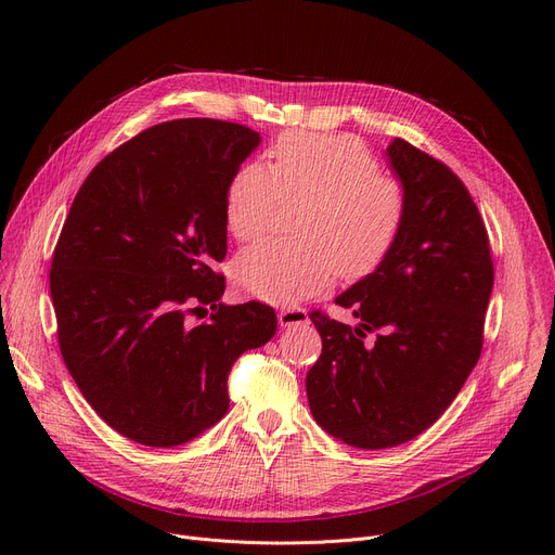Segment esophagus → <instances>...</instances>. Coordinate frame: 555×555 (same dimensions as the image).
Returning <instances> with one entry per match:
<instances>
[{
	"label": "esophagus",
	"instance_id": "obj_1",
	"mask_svg": "<svg viewBox=\"0 0 555 555\" xmlns=\"http://www.w3.org/2000/svg\"><path fill=\"white\" fill-rule=\"evenodd\" d=\"M279 324L285 328L308 324V312L304 308H283L279 312Z\"/></svg>",
	"mask_w": 555,
	"mask_h": 555
}]
</instances>
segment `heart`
I'll list each match as a JSON object with an SVG mask.
<instances>
[{
    "label": "heart",
    "mask_w": 555,
    "mask_h": 555,
    "mask_svg": "<svg viewBox=\"0 0 555 555\" xmlns=\"http://www.w3.org/2000/svg\"><path fill=\"white\" fill-rule=\"evenodd\" d=\"M283 202H301L299 241H266L233 262V279L270 304L304 301L333 281L371 274L391 251L404 220V189L377 172L366 145L348 134L287 132L270 166L243 164L227 184L224 222L233 238L251 241L274 222Z\"/></svg>",
    "instance_id": "heart-1"
}]
</instances>
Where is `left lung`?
<instances>
[{"mask_svg":"<svg viewBox=\"0 0 555 555\" xmlns=\"http://www.w3.org/2000/svg\"><path fill=\"white\" fill-rule=\"evenodd\" d=\"M387 157L406 199L400 233L380 266L335 299L362 324L310 312L322 335L306 375L310 412L362 450L396 448L439 421L481 356L492 293L488 231L468 189L404 139Z\"/></svg>","mask_w":555,"mask_h":555,"instance_id":"1","label":"left lung"}]
</instances>
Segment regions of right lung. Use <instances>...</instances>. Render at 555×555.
<instances>
[{
	"mask_svg": "<svg viewBox=\"0 0 555 555\" xmlns=\"http://www.w3.org/2000/svg\"><path fill=\"white\" fill-rule=\"evenodd\" d=\"M260 143L247 126L178 119L139 132L87 175L51 260L63 360L126 439L182 446L229 410L227 377L276 333L270 306H224V193ZM211 305L212 322L185 314Z\"/></svg>",
	"mask_w": 555,
	"mask_h": 555,
	"instance_id": "right-lung-1",
	"label": "right lung"
}]
</instances>
